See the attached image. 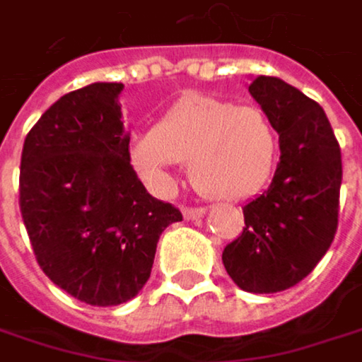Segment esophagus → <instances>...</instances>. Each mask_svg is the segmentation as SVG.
Wrapping results in <instances>:
<instances>
[{
  "instance_id": "obj_1",
  "label": "esophagus",
  "mask_w": 362,
  "mask_h": 362,
  "mask_svg": "<svg viewBox=\"0 0 362 362\" xmlns=\"http://www.w3.org/2000/svg\"><path fill=\"white\" fill-rule=\"evenodd\" d=\"M182 216H184V220L203 218V216H205V207H184V209H182Z\"/></svg>"
}]
</instances>
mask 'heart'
<instances>
[{"label":"heart","mask_w":362,"mask_h":362,"mask_svg":"<svg viewBox=\"0 0 362 362\" xmlns=\"http://www.w3.org/2000/svg\"><path fill=\"white\" fill-rule=\"evenodd\" d=\"M276 157L279 136L262 110L201 94L182 98L132 144L136 170L155 188H172V168L188 161L192 186L220 201L259 192Z\"/></svg>","instance_id":"b5f03b06"}]
</instances>
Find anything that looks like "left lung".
I'll list each match as a JSON object with an SVG mask.
<instances>
[{"instance_id": "obj_1", "label": "left lung", "mask_w": 362, "mask_h": 362, "mask_svg": "<svg viewBox=\"0 0 362 362\" xmlns=\"http://www.w3.org/2000/svg\"><path fill=\"white\" fill-rule=\"evenodd\" d=\"M250 94L279 134L281 161L222 262L243 291L276 293L308 276L335 237L341 153L325 110L298 88L259 75Z\"/></svg>"}]
</instances>
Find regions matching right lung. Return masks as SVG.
<instances>
[{
    "mask_svg": "<svg viewBox=\"0 0 362 362\" xmlns=\"http://www.w3.org/2000/svg\"><path fill=\"white\" fill-rule=\"evenodd\" d=\"M123 83L64 94L25 138L21 214L47 279L90 306H117L144 287L161 233L180 222L129 165Z\"/></svg>",
    "mask_w": 362,
    "mask_h": 362,
    "instance_id": "1",
    "label": "right lung"
}]
</instances>
